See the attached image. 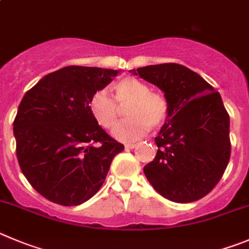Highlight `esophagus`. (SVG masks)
Masks as SVG:
<instances>
[{
    "label": "esophagus",
    "mask_w": 249,
    "mask_h": 249,
    "mask_svg": "<svg viewBox=\"0 0 249 249\" xmlns=\"http://www.w3.org/2000/svg\"><path fill=\"white\" fill-rule=\"evenodd\" d=\"M134 147H136L134 143H127V144H124V148H126V149H133Z\"/></svg>",
    "instance_id": "obj_1"
}]
</instances>
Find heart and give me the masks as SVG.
Segmentation results:
<instances>
[{"mask_svg":"<svg viewBox=\"0 0 249 249\" xmlns=\"http://www.w3.org/2000/svg\"><path fill=\"white\" fill-rule=\"evenodd\" d=\"M115 99L121 106H126L128 118L116 123L112 136L120 142H134L149 131L150 126L158 127L168 116V102L161 95L152 92L149 86L136 77H126L115 85ZM108 91L102 89L93 93L89 101L91 115L100 126L109 128L118 116V106Z\"/></svg>","mask_w":249,"mask_h":249,"instance_id":"1","label":"heart"}]
</instances>
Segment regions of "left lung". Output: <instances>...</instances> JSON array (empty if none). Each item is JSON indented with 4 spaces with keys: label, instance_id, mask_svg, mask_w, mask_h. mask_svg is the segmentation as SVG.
<instances>
[{
    "label": "left lung",
    "instance_id": "left-lung-1",
    "mask_svg": "<svg viewBox=\"0 0 249 249\" xmlns=\"http://www.w3.org/2000/svg\"><path fill=\"white\" fill-rule=\"evenodd\" d=\"M164 92L165 123L154 138L158 152L143 168L165 199L193 202L216 186L231 156L230 116L221 95L197 72L175 63L131 70Z\"/></svg>",
    "mask_w": 249,
    "mask_h": 249
}]
</instances>
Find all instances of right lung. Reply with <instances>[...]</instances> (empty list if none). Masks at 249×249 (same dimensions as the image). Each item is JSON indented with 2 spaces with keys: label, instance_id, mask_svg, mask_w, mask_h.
Here are the masks:
<instances>
[{
  "label": "right lung",
  "instance_id": "right-lung-1",
  "mask_svg": "<svg viewBox=\"0 0 249 249\" xmlns=\"http://www.w3.org/2000/svg\"><path fill=\"white\" fill-rule=\"evenodd\" d=\"M121 70L67 67L45 75L24 95L13 122L22 173L45 199L76 206L104 184L124 149L91 115L89 101Z\"/></svg>",
  "mask_w": 249,
  "mask_h": 249
}]
</instances>
